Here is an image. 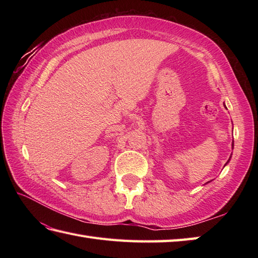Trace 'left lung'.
Segmentation results:
<instances>
[{
	"instance_id": "left-lung-1",
	"label": "left lung",
	"mask_w": 258,
	"mask_h": 258,
	"mask_svg": "<svg viewBox=\"0 0 258 258\" xmlns=\"http://www.w3.org/2000/svg\"><path fill=\"white\" fill-rule=\"evenodd\" d=\"M233 145H234V144H233ZM228 161H229V160H228ZM228 161H227V163H228ZM227 163H226V164H227Z\"/></svg>"
}]
</instances>
